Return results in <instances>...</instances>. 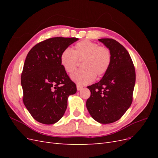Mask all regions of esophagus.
I'll return each mask as SVG.
<instances>
[{
    "mask_svg": "<svg viewBox=\"0 0 158 158\" xmlns=\"http://www.w3.org/2000/svg\"><path fill=\"white\" fill-rule=\"evenodd\" d=\"M76 88H77V90H78V91H80V89H82L83 88L82 85H80V84H77V85H76Z\"/></svg>",
    "mask_w": 158,
    "mask_h": 158,
    "instance_id": "34e87169",
    "label": "esophagus"
}]
</instances>
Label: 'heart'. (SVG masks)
<instances>
[{
	"label": "heart",
	"instance_id": "heart-1",
	"mask_svg": "<svg viewBox=\"0 0 158 158\" xmlns=\"http://www.w3.org/2000/svg\"><path fill=\"white\" fill-rule=\"evenodd\" d=\"M83 69L76 70L70 74L71 79L80 84H88L108 70L112 60L110 49L99 46L96 43L83 40L74 46L73 51L69 47L62 51L60 56V64L66 73L74 70L78 60H82Z\"/></svg>",
	"mask_w": 158,
	"mask_h": 158
}]
</instances>
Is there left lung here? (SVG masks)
<instances>
[{
  "instance_id": "1",
  "label": "left lung",
  "mask_w": 158,
  "mask_h": 158,
  "mask_svg": "<svg viewBox=\"0 0 158 158\" xmlns=\"http://www.w3.org/2000/svg\"><path fill=\"white\" fill-rule=\"evenodd\" d=\"M111 52L108 70L99 82L88 86L91 95L86 107L92 117L102 124L120 119L132 102L136 81L135 66L128 52L113 39H99Z\"/></svg>"
}]
</instances>
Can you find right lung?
<instances>
[{
    "mask_svg": "<svg viewBox=\"0 0 158 158\" xmlns=\"http://www.w3.org/2000/svg\"><path fill=\"white\" fill-rule=\"evenodd\" d=\"M76 37H52L36 44L29 51L21 75L23 102L32 117L52 125L63 117L70 95L76 85L60 64L65 48L78 41Z\"/></svg>",
    "mask_w": 158,
    "mask_h": 158,
    "instance_id": "obj_1",
    "label": "right lung"
}]
</instances>
